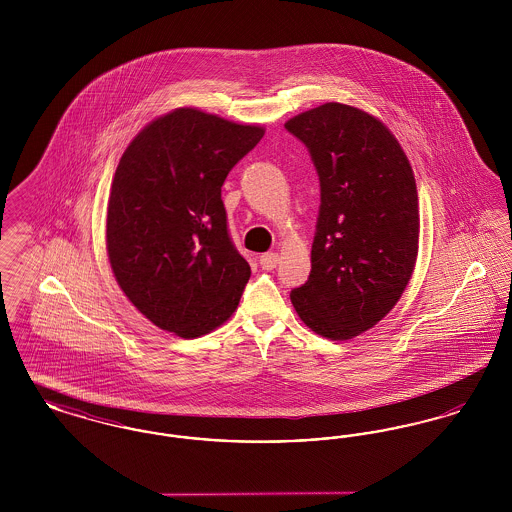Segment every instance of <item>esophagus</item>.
I'll return each instance as SVG.
<instances>
[{
    "label": "esophagus",
    "instance_id": "34e87169",
    "mask_svg": "<svg viewBox=\"0 0 512 512\" xmlns=\"http://www.w3.org/2000/svg\"><path fill=\"white\" fill-rule=\"evenodd\" d=\"M278 253H263L261 257H259V265L265 268V270H272V268H276L278 265Z\"/></svg>",
    "mask_w": 512,
    "mask_h": 512
}]
</instances>
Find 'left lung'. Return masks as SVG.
Returning <instances> with one entry per match:
<instances>
[{
  "label": "left lung",
  "mask_w": 512,
  "mask_h": 512,
  "mask_svg": "<svg viewBox=\"0 0 512 512\" xmlns=\"http://www.w3.org/2000/svg\"><path fill=\"white\" fill-rule=\"evenodd\" d=\"M309 147L320 180L309 280L293 309L322 338L351 340L401 299L418 255V192L390 128L330 101L284 124Z\"/></svg>",
  "instance_id": "8db88e82"
}]
</instances>
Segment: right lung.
I'll return each instance as SVG.
<instances>
[{"mask_svg": "<svg viewBox=\"0 0 512 512\" xmlns=\"http://www.w3.org/2000/svg\"><path fill=\"white\" fill-rule=\"evenodd\" d=\"M265 136L261 124L178 107L122 153L107 201L115 280L155 326L199 338L238 309L251 268L230 242L220 188Z\"/></svg>", "mask_w": 512, "mask_h": 512, "instance_id": "1", "label": "right lung"}]
</instances>
